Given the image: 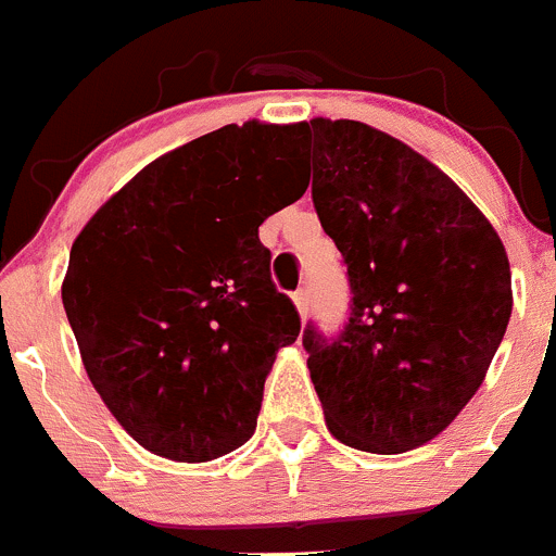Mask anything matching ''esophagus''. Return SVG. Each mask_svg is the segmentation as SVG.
Here are the masks:
<instances>
[{"instance_id": "34e87169", "label": "esophagus", "mask_w": 556, "mask_h": 556, "mask_svg": "<svg viewBox=\"0 0 556 556\" xmlns=\"http://www.w3.org/2000/svg\"><path fill=\"white\" fill-rule=\"evenodd\" d=\"M293 304H295V309H299V315L306 317V312H309V290H306V288L295 290Z\"/></svg>"}]
</instances>
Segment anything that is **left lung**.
Here are the masks:
<instances>
[{"label":"left lung","mask_w":556,"mask_h":556,"mask_svg":"<svg viewBox=\"0 0 556 556\" xmlns=\"http://www.w3.org/2000/svg\"><path fill=\"white\" fill-rule=\"evenodd\" d=\"M312 203L348 263L350 320L306 328L326 427L369 454H404L476 396L514 309L503 239L451 176L353 118L304 122Z\"/></svg>","instance_id":"obj_1"}]
</instances>
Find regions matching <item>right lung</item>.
Returning a JSON list of instances; mask_svg holds the SVG:
<instances>
[{
  "instance_id": "1",
  "label": "right lung",
  "mask_w": 556,
  "mask_h": 556,
  "mask_svg": "<svg viewBox=\"0 0 556 556\" xmlns=\"http://www.w3.org/2000/svg\"><path fill=\"white\" fill-rule=\"evenodd\" d=\"M301 163L304 122L228 124L138 170L73 241L62 304L86 375L163 459L212 462L255 432L301 331L257 228L304 195Z\"/></svg>"
}]
</instances>
